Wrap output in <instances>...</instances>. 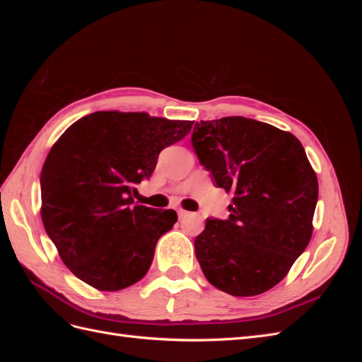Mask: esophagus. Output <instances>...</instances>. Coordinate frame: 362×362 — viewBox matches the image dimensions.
<instances>
[{"mask_svg": "<svg viewBox=\"0 0 362 362\" xmlns=\"http://www.w3.org/2000/svg\"><path fill=\"white\" fill-rule=\"evenodd\" d=\"M190 213L189 211H185V210H182V208H180L178 210V216H180V218H182V217H185V216H189Z\"/></svg>", "mask_w": 362, "mask_h": 362, "instance_id": "1", "label": "esophagus"}]
</instances>
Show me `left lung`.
Masks as SVG:
<instances>
[{
    "instance_id": "8db88e82",
    "label": "left lung",
    "mask_w": 362,
    "mask_h": 362,
    "mask_svg": "<svg viewBox=\"0 0 362 362\" xmlns=\"http://www.w3.org/2000/svg\"><path fill=\"white\" fill-rule=\"evenodd\" d=\"M192 145L217 187L234 194L226 221L206 218L194 240L205 278L240 298L270 290L313 235L319 182L302 144L273 125L229 116L196 122Z\"/></svg>"
}]
</instances>
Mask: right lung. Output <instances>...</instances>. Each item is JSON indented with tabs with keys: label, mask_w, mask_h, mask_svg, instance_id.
Masks as SVG:
<instances>
[{
	"label": "right lung",
	"mask_w": 362,
	"mask_h": 362,
	"mask_svg": "<svg viewBox=\"0 0 362 362\" xmlns=\"http://www.w3.org/2000/svg\"><path fill=\"white\" fill-rule=\"evenodd\" d=\"M192 120L148 113L96 112L54 144L40 173L42 222L74 275L103 291L146 275L158 238L178 221L173 210L134 204L158 154L189 134Z\"/></svg>",
	"instance_id": "add662e5"
}]
</instances>
